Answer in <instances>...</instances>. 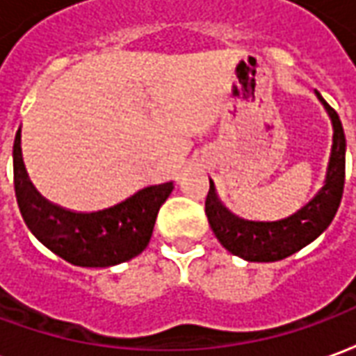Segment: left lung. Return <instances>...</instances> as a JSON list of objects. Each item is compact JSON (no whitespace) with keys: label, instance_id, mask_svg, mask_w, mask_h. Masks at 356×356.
<instances>
[{"label":"left lung","instance_id":"1","mask_svg":"<svg viewBox=\"0 0 356 356\" xmlns=\"http://www.w3.org/2000/svg\"><path fill=\"white\" fill-rule=\"evenodd\" d=\"M318 95V93H316ZM334 124V147L330 156L326 185L313 200L288 219L275 223H255L234 217L217 200L213 183L209 181L206 196V216L217 240L231 254L248 261H280L313 242L336 216L345 185V133L337 112L318 95Z\"/></svg>","mask_w":356,"mask_h":356}]
</instances>
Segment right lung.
Returning <instances> with one entry per match:
<instances>
[{
  "instance_id": "right-lung-1",
  "label": "right lung",
  "mask_w": 356,
  "mask_h": 356,
  "mask_svg": "<svg viewBox=\"0 0 356 356\" xmlns=\"http://www.w3.org/2000/svg\"><path fill=\"white\" fill-rule=\"evenodd\" d=\"M15 194L26 227L43 246L78 267L118 265L147 248L158 209L171 183L143 188L131 198L99 211H72L45 200L30 183L20 154V129L13 145Z\"/></svg>"
}]
</instances>
